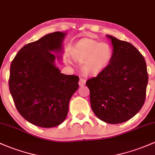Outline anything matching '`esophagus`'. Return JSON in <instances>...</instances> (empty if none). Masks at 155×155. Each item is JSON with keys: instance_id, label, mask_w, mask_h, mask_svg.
Wrapping results in <instances>:
<instances>
[{"instance_id": "34e87169", "label": "esophagus", "mask_w": 155, "mask_h": 155, "mask_svg": "<svg viewBox=\"0 0 155 155\" xmlns=\"http://www.w3.org/2000/svg\"><path fill=\"white\" fill-rule=\"evenodd\" d=\"M85 84H86V80H85L84 78H80V81H79L80 86H84Z\"/></svg>"}]
</instances>
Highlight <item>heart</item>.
Segmentation results:
<instances>
[{
	"label": "heart",
	"mask_w": 155,
	"mask_h": 155,
	"mask_svg": "<svg viewBox=\"0 0 155 155\" xmlns=\"http://www.w3.org/2000/svg\"><path fill=\"white\" fill-rule=\"evenodd\" d=\"M73 58L84 63L83 69L88 74H97L110 62L112 49L107 43H100L91 39L79 41L71 51Z\"/></svg>",
	"instance_id": "obj_1"
}]
</instances>
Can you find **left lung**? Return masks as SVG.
<instances>
[{
  "instance_id": "1",
  "label": "left lung",
  "mask_w": 155,
  "mask_h": 155,
  "mask_svg": "<svg viewBox=\"0 0 155 155\" xmlns=\"http://www.w3.org/2000/svg\"><path fill=\"white\" fill-rule=\"evenodd\" d=\"M107 36L113 45L110 62L86 84L93 112L104 122L117 124L134 117L143 106L149 75L143 56L132 44Z\"/></svg>"
}]
</instances>
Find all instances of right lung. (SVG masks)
<instances>
[{"label":"right lung","instance_id":"add662e5","mask_svg":"<svg viewBox=\"0 0 155 155\" xmlns=\"http://www.w3.org/2000/svg\"><path fill=\"white\" fill-rule=\"evenodd\" d=\"M65 33L54 31L23 46L12 61L9 87L15 107L31 124L51 128L62 124L79 77L61 73L52 51L62 49Z\"/></svg>","mask_w":155,"mask_h":155}]
</instances>
